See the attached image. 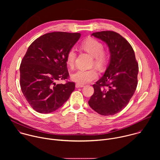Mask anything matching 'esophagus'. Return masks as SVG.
I'll list each match as a JSON object with an SVG mask.
<instances>
[{
    "label": "esophagus",
    "mask_w": 160,
    "mask_h": 160,
    "mask_svg": "<svg viewBox=\"0 0 160 160\" xmlns=\"http://www.w3.org/2000/svg\"><path fill=\"white\" fill-rule=\"evenodd\" d=\"M75 87L76 88H81V87H84V85H82V84H80V83H76L75 85Z\"/></svg>",
    "instance_id": "34e87169"
}]
</instances>
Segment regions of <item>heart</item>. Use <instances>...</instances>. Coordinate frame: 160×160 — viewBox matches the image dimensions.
Listing matches in <instances>:
<instances>
[{"label": "heart", "instance_id": "heart-1", "mask_svg": "<svg viewBox=\"0 0 160 160\" xmlns=\"http://www.w3.org/2000/svg\"><path fill=\"white\" fill-rule=\"evenodd\" d=\"M82 48L93 56V64L99 69H102L105 67L109 60V55L103 51V45L100 41L94 38H89L82 43ZM75 59V50L72 48L68 51L66 54L67 65L70 68L73 67ZM98 77V73L94 68L90 70L79 69L71 75V78L74 82L82 85L92 82Z\"/></svg>", "mask_w": 160, "mask_h": 160}]
</instances>
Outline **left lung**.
Wrapping results in <instances>:
<instances>
[{"label": "left lung", "mask_w": 160, "mask_h": 160, "mask_svg": "<svg viewBox=\"0 0 160 160\" xmlns=\"http://www.w3.org/2000/svg\"><path fill=\"white\" fill-rule=\"evenodd\" d=\"M91 35L108 45L110 59L104 75L93 85L94 93L88 104L101 115H113L126 107L135 92L138 63L131 45L119 33L102 31Z\"/></svg>", "instance_id": "obj_1"}]
</instances>
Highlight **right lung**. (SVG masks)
I'll use <instances>...</instances> for the list:
<instances>
[{
  "mask_svg": "<svg viewBox=\"0 0 160 160\" xmlns=\"http://www.w3.org/2000/svg\"><path fill=\"white\" fill-rule=\"evenodd\" d=\"M80 36V33H48L29 46L19 68L20 86L27 101L36 111H55L75 90L74 82L56 83L69 77L66 54Z\"/></svg>",
  "mask_w": 160,
  "mask_h": 160,
  "instance_id": "right-lung-1",
  "label": "right lung"
}]
</instances>
